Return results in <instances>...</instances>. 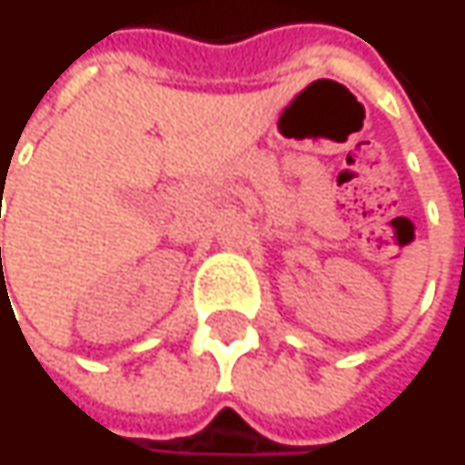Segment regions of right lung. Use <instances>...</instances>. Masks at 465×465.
<instances>
[{"instance_id": "obj_1", "label": "right lung", "mask_w": 465, "mask_h": 465, "mask_svg": "<svg viewBox=\"0 0 465 465\" xmlns=\"http://www.w3.org/2000/svg\"><path fill=\"white\" fill-rule=\"evenodd\" d=\"M0 252H2V250H0ZM0 263H2V258H0Z\"/></svg>"}]
</instances>
